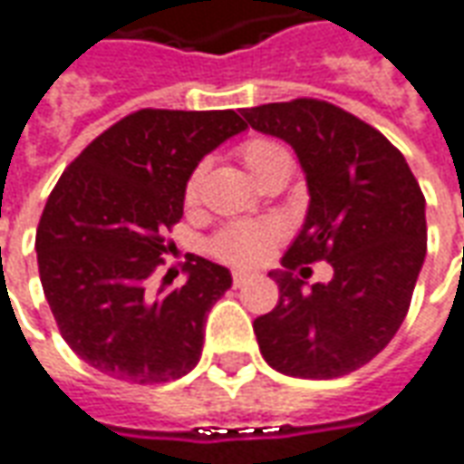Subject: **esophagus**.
<instances>
[{
	"mask_svg": "<svg viewBox=\"0 0 464 464\" xmlns=\"http://www.w3.org/2000/svg\"><path fill=\"white\" fill-rule=\"evenodd\" d=\"M249 279H252V275H247V272H235V275H232V285H235V287H242V285H247Z\"/></svg>",
	"mask_w": 464,
	"mask_h": 464,
	"instance_id": "esophagus-1",
	"label": "esophagus"
}]
</instances>
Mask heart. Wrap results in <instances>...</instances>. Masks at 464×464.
<instances>
[{
  "mask_svg": "<svg viewBox=\"0 0 464 464\" xmlns=\"http://www.w3.org/2000/svg\"><path fill=\"white\" fill-rule=\"evenodd\" d=\"M239 160L245 164L249 177L262 185L269 174L279 172L292 167L290 152L275 140H265V137H255L239 144ZM199 182H202V169H195L189 174L185 187V202L195 205L197 195H199ZM277 227L275 225H232L222 229L212 242V252L217 257L235 265V267H255L262 259L267 257L272 245L277 242Z\"/></svg>",
  "mask_w": 464,
  "mask_h": 464,
  "instance_id": "b5f03b06",
  "label": "heart"
}]
</instances>
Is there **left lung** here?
<instances>
[{
	"instance_id": "1",
	"label": "left lung",
	"mask_w": 464,
	"mask_h": 464,
	"mask_svg": "<svg viewBox=\"0 0 464 464\" xmlns=\"http://www.w3.org/2000/svg\"><path fill=\"white\" fill-rule=\"evenodd\" d=\"M252 130L290 144L310 207L277 282V307L255 320L259 353L292 377L332 380L372 360L405 320L427 249L425 195L402 152L330 102H272L242 110ZM327 258V285L302 291L291 269Z\"/></svg>"
}]
</instances>
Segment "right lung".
Instances as JSON below:
<instances>
[{
  "instance_id": "obj_1",
  "label": "right lung",
  "mask_w": 464,
  "mask_h": 464,
  "mask_svg": "<svg viewBox=\"0 0 464 464\" xmlns=\"http://www.w3.org/2000/svg\"><path fill=\"white\" fill-rule=\"evenodd\" d=\"M237 111L140 110L87 144L52 189L37 227L42 290L64 343L94 370L160 384L195 370L207 312L232 275L205 257L154 292L164 232L185 212L199 160L245 132Z\"/></svg>"
}]
</instances>
